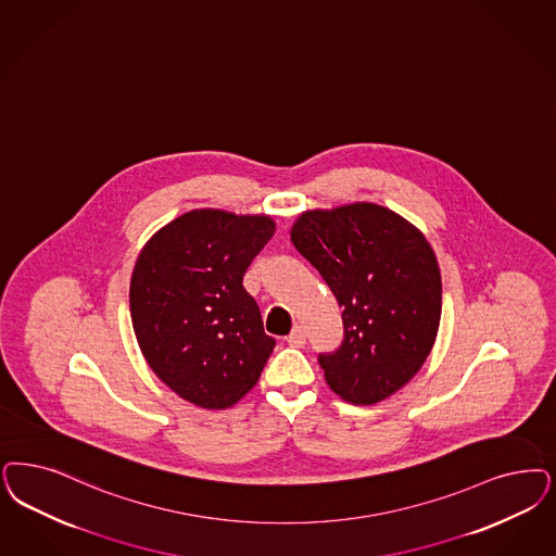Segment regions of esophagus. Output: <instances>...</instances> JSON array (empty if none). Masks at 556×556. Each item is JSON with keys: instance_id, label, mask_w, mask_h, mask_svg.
<instances>
[{"instance_id": "obj_1", "label": "esophagus", "mask_w": 556, "mask_h": 556, "mask_svg": "<svg viewBox=\"0 0 556 556\" xmlns=\"http://www.w3.org/2000/svg\"><path fill=\"white\" fill-rule=\"evenodd\" d=\"M288 341L289 346H304V343H306V330L302 328V326H295L291 332L288 334Z\"/></svg>"}]
</instances>
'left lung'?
Masks as SVG:
<instances>
[{"label":"left lung","mask_w":556,"mask_h":556,"mask_svg":"<svg viewBox=\"0 0 556 556\" xmlns=\"http://www.w3.org/2000/svg\"><path fill=\"white\" fill-rule=\"evenodd\" d=\"M291 242L343 307V345L318 357L330 390L353 404L399 392L440 328V265L422 231L382 205L351 203L304 211Z\"/></svg>","instance_id":"8db88e82"}]
</instances>
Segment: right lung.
Instances as JSON below:
<instances>
[{
	"instance_id": "add662e5",
	"label": "right lung",
	"mask_w": 556,
	"mask_h": 556,
	"mask_svg": "<svg viewBox=\"0 0 556 556\" xmlns=\"http://www.w3.org/2000/svg\"><path fill=\"white\" fill-rule=\"evenodd\" d=\"M273 233L268 215L192 210L137 256L129 288L137 343L153 374L194 406H233L273 353L275 339L242 286Z\"/></svg>"
}]
</instances>
